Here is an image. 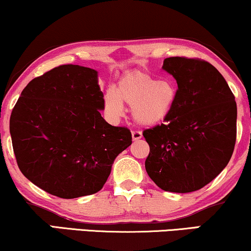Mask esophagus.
I'll use <instances>...</instances> for the list:
<instances>
[{"instance_id": "esophagus-1", "label": "esophagus", "mask_w": 251, "mask_h": 251, "mask_svg": "<svg viewBox=\"0 0 251 251\" xmlns=\"http://www.w3.org/2000/svg\"><path fill=\"white\" fill-rule=\"evenodd\" d=\"M142 138V133L140 131H132V139L133 141H138Z\"/></svg>"}]
</instances>
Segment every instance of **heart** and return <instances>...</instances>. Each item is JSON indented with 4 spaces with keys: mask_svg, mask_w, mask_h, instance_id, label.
<instances>
[{
    "mask_svg": "<svg viewBox=\"0 0 251 251\" xmlns=\"http://www.w3.org/2000/svg\"><path fill=\"white\" fill-rule=\"evenodd\" d=\"M177 90L169 80H156L148 73L131 72L120 78L117 91L104 95V111L111 119L123 116L125 102L132 107L136 124L154 126L170 115L176 103Z\"/></svg>",
    "mask_w": 251,
    "mask_h": 251,
    "instance_id": "1",
    "label": "heart"
}]
</instances>
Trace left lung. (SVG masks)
Segmentation results:
<instances>
[{"label":"left lung","instance_id":"left-lung-1","mask_svg":"<svg viewBox=\"0 0 251 251\" xmlns=\"http://www.w3.org/2000/svg\"><path fill=\"white\" fill-rule=\"evenodd\" d=\"M162 68L177 82L174 109L161 125L145 129L148 176L164 191L204 188L229 162L236 141L235 97L210 62L173 56Z\"/></svg>","mask_w":251,"mask_h":251}]
</instances>
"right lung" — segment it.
Here are the masks:
<instances>
[{"mask_svg": "<svg viewBox=\"0 0 251 251\" xmlns=\"http://www.w3.org/2000/svg\"><path fill=\"white\" fill-rule=\"evenodd\" d=\"M95 69L62 65L22 91L10 116L12 148L22 174L65 199L94 195L113 161L132 144L127 127L100 115L104 95Z\"/></svg>", "mask_w": 251, "mask_h": 251, "instance_id": "add662e5", "label": "right lung"}]
</instances>
